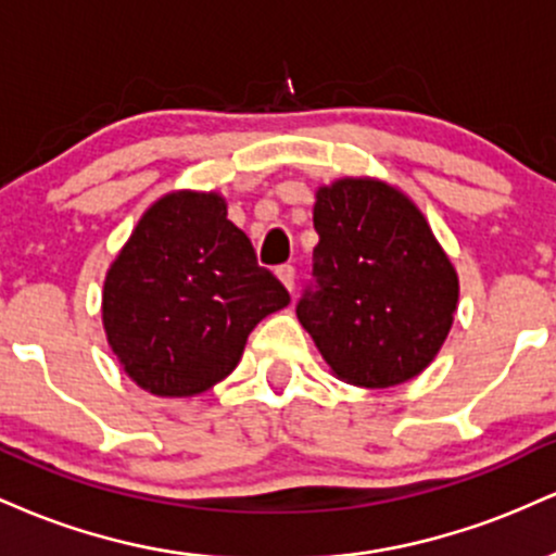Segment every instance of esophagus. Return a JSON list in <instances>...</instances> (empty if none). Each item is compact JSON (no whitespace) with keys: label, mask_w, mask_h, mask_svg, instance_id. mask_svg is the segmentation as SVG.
<instances>
[{"label":"esophagus","mask_w":556,"mask_h":556,"mask_svg":"<svg viewBox=\"0 0 556 556\" xmlns=\"http://www.w3.org/2000/svg\"><path fill=\"white\" fill-rule=\"evenodd\" d=\"M277 277L282 279V285L287 287V290L292 292V287H295V266H292V264L279 266V269H277Z\"/></svg>","instance_id":"esophagus-1"}]
</instances>
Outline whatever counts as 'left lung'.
I'll use <instances>...</instances> for the list:
<instances>
[{"label":"left lung","mask_w":556,"mask_h":556,"mask_svg":"<svg viewBox=\"0 0 556 556\" xmlns=\"http://www.w3.org/2000/svg\"><path fill=\"white\" fill-rule=\"evenodd\" d=\"M314 271L295 311L324 361L355 387H394L439 353L457 308V274L424 214L374 180L321 188Z\"/></svg>","instance_id":"1"}]
</instances>
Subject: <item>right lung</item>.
Listing matches in <instances>:
<instances>
[{
    "mask_svg": "<svg viewBox=\"0 0 556 556\" xmlns=\"http://www.w3.org/2000/svg\"><path fill=\"white\" fill-rule=\"evenodd\" d=\"M287 303L219 195L175 193L143 214L106 274L104 329L138 387L190 397L232 374L253 327Z\"/></svg>",
    "mask_w": 556,
    "mask_h": 556,
    "instance_id": "1",
    "label": "right lung"
}]
</instances>
